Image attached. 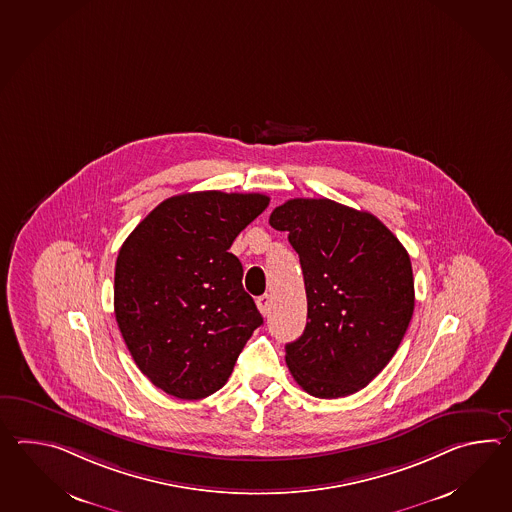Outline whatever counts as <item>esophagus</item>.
Listing matches in <instances>:
<instances>
[{"label":"esophagus","mask_w":512,"mask_h":512,"mask_svg":"<svg viewBox=\"0 0 512 512\" xmlns=\"http://www.w3.org/2000/svg\"><path fill=\"white\" fill-rule=\"evenodd\" d=\"M257 307L261 310L262 316H268L270 310H272V297L268 296V294L259 297V299H257Z\"/></svg>","instance_id":"1"}]
</instances>
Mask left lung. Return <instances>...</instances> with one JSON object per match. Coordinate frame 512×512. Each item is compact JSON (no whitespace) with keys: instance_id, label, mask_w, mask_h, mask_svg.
<instances>
[{"instance_id":"obj_1","label":"left lung","mask_w":512,"mask_h":512,"mask_svg":"<svg viewBox=\"0 0 512 512\" xmlns=\"http://www.w3.org/2000/svg\"><path fill=\"white\" fill-rule=\"evenodd\" d=\"M270 226L288 231L307 290V327L286 345V365L312 397L353 395L389 364L408 330V251L375 215L329 198L288 200Z\"/></svg>"}]
</instances>
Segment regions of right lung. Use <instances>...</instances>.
<instances>
[{
  "mask_svg": "<svg viewBox=\"0 0 512 512\" xmlns=\"http://www.w3.org/2000/svg\"><path fill=\"white\" fill-rule=\"evenodd\" d=\"M270 204L264 194H178L152 209L115 262V319L141 373L198 400L228 382L261 312L242 286L233 240Z\"/></svg>",
  "mask_w": 512,
  "mask_h": 512,
  "instance_id": "obj_1",
  "label": "right lung"
}]
</instances>
